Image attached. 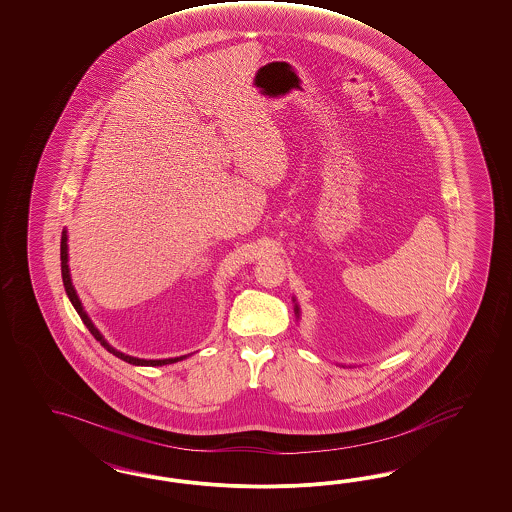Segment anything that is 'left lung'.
Wrapping results in <instances>:
<instances>
[{"mask_svg":"<svg viewBox=\"0 0 512 512\" xmlns=\"http://www.w3.org/2000/svg\"><path fill=\"white\" fill-rule=\"evenodd\" d=\"M295 313L296 317H300V308H298V304H295Z\"/></svg>","mask_w":512,"mask_h":512,"instance_id":"left-lung-1","label":"left lung"}]
</instances>
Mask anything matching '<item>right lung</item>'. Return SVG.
Segmentation results:
<instances>
[{
	"instance_id": "add662e5",
	"label": "right lung",
	"mask_w": 512,
	"mask_h": 512,
	"mask_svg": "<svg viewBox=\"0 0 512 512\" xmlns=\"http://www.w3.org/2000/svg\"><path fill=\"white\" fill-rule=\"evenodd\" d=\"M60 259H62V279H63V287H65V293L69 296V300H71V304L75 306V310H77L78 315H80V319H82V323L86 325V328L92 332L93 338L97 341H101V345L112 353L114 357L122 358L125 362H129V364H133V366H165V364H174V362H178V360H184V357H174V358H163V360H146V358H137V357H129V355H125V353H120V351H116L114 347H110L109 343L105 341V338L101 336V332L93 326L92 319L88 317V313L84 311L82 308V302H80V298H78L77 291H75V287H73V281H71V274H69V253H67V231L63 229L62 233V244H60Z\"/></svg>"
}]
</instances>
